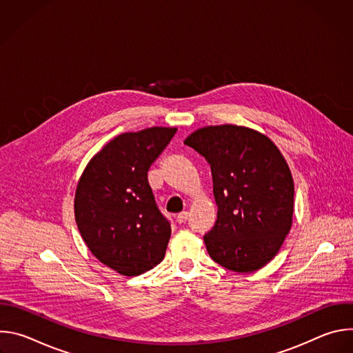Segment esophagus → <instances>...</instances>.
I'll return each instance as SVG.
<instances>
[{"mask_svg":"<svg viewBox=\"0 0 353 353\" xmlns=\"http://www.w3.org/2000/svg\"><path fill=\"white\" fill-rule=\"evenodd\" d=\"M187 218H188V212H187V211H183V212H180V214L176 216V219H177L179 223H184V222L187 221Z\"/></svg>","mask_w":353,"mask_h":353,"instance_id":"obj_1","label":"esophagus"}]
</instances>
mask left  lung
Returning <instances> with one entry per match:
<instances>
[{"mask_svg": "<svg viewBox=\"0 0 353 353\" xmlns=\"http://www.w3.org/2000/svg\"><path fill=\"white\" fill-rule=\"evenodd\" d=\"M185 145L211 166L218 215L204 236L208 254L234 272L270 263L292 226L293 179L265 135L239 125L204 127Z\"/></svg>", "mask_w": 353, "mask_h": 353, "instance_id": "1", "label": "left lung"}]
</instances>
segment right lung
<instances>
[{
    "label": "right lung",
    "mask_w": 353,
    "mask_h": 353,
    "mask_svg": "<svg viewBox=\"0 0 353 353\" xmlns=\"http://www.w3.org/2000/svg\"><path fill=\"white\" fill-rule=\"evenodd\" d=\"M176 128L154 127L110 141L86 166L75 192V221L92 254L125 276L158 265L170 239L148 170Z\"/></svg>",
    "instance_id": "right-lung-1"
}]
</instances>
